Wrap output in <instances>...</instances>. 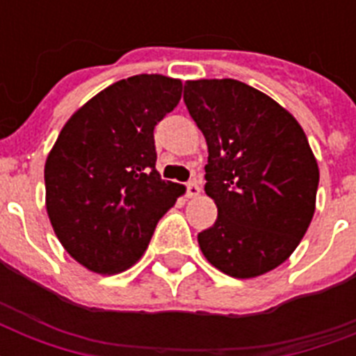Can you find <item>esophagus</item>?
I'll use <instances>...</instances> for the list:
<instances>
[{
	"mask_svg": "<svg viewBox=\"0 0 356 356\" xmlns=\"http://www.w3.org/2000/svg\"><path fill=\"white\" fill-rule=\"evenodd\" d=\"M200 194H201L200 184L195 183V181H188V183H186V195H188V197H197Z\"/></svg>",
	"mask_w": 356,
	"mask_h": 356,
	"instance_id": "1",
	"label": "esophagus"
}]
</instances>
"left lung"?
I'll use <instances>...</instances> for the list:
<instances>
[{
  "mask_svg": "<svg viewBox=\"0 0 356 356\" xmlns=\"http://www.w3.org/2000/svg\"><path fill=\"white\" fill-rule=\"evenodd\" d=\"M184 103L209 147L205 192L218 207L201 253L234 279L281 266L316 211L320 170L298 120L234 79L186 81Z\"/></svg>",
  "mask_w": 356,
  "mask_h": 356,
  "instance_id": "1",
  "label": "left lung"
}]
</instances>
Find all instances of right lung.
<instances>
[{
	"mask_svg": "<svg viewBox=\"0 0 356 356\" xmlns=\"http://www.w3.org/2000/svg\"><path fill=\"white\" fill-rule=\"evenodd\" d=\"M183 81L122 79L64 123L46 159V211L58 242L86 270L114 275L142 259L156 222L184 194L156 172L153 129L177 107Z\"/></svg>",
	"mask_w": 356,
	"mask_h": 356,
	"instance_id": "add662e5",
	"label": "right lung"
}]
</instances>
